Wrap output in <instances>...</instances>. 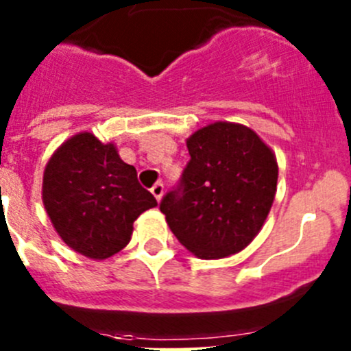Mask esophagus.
I'll use <instances>...</instances> for the list:
<instances>
[{
	"instance_id": "1",
	"label": "esophagus",
	"mask_w": 351,
	"mask_h": 351,
	"mask_svg": "<svg viewBox=\"0 0 351 351\" xmlns=\"http://www.w3.org/2000/svg\"><path fill=\"white\" fill-rule=\"evenodd\" d=\"M151 193H153V195L156 197V200H161V197H162V193H165V185H162L161 182H158L156 183V185L153 186V189H151Z\"/></svg>"
}]
</instances>
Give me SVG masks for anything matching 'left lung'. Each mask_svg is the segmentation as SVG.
<instances>
[{
    "mask_svg": "<svg viewBox=\"0 0 351 351\" xmlns=\"http://www.w3.org/2000/svg\"><path fill=\"white\" fill-rule=\"evenodd\" d=\"M190 161L159 208L180 243L204 260L244 250L260 232L277 192L270 147L247 127L215 122L189 141Z\"/></svg>",
    "mask_w": 351,
    "mask_h": 351,
    "instance_id": "obj_1",
    "label": "left lung"
}]
</instances>
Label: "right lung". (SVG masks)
<instances>
[{
	"label": "right lung",
	"mask_w": 351,
	"mask_h": 351,
	"mask_svg": "<svg viewBox=\"0 0 351 351\" xmlns=\"http://www.w3.org/2000/svg\"><path fill=\"white\" fill-rule=\"evenodd\" d=\"M45 210L67 246L93 260H105L127 246L132 224L156 207L134 166L120 159L113 144L83 132L66 141L44 171Z\"/></svg>",
	"instance_id": "1"
}]
</instances>
